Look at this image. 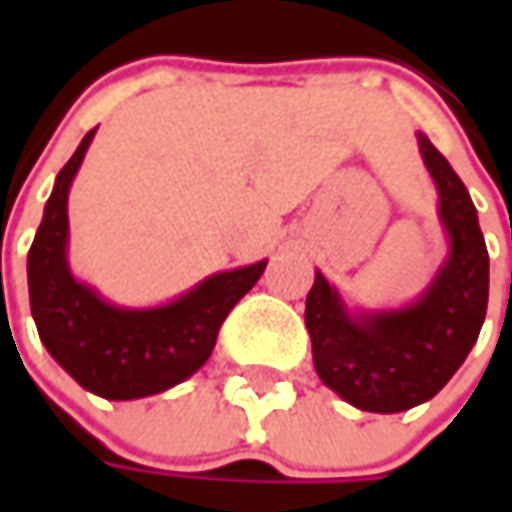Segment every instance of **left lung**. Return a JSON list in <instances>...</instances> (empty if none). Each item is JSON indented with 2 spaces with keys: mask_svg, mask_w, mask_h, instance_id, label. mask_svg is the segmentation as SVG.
Listing matches in <instances>:
<instances>
[{
  "mask_svg": "<svg viewBox=\"0 0 512 512\" xmlns=\"http://www.w3.org/2000/svg\"><path fill=\"white\" fill-rule=\"evenodd\" d=\"M416 136L447 233V259L433 282L410 305L350 310L316 270L305 302L319 379L367 413H402L433 399L462 367L487 313L490 256L473 199L433 142Z\"/></svg>",
  "mask_w": 512,
  "mask_h": 512,
  "instance_id": "obj_1",
  "label": "left lung"
}]
</instances>
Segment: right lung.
Instances as JSON below:
<instances>
[{
	"label": "right lung",
	"mask_w": 512,
	"mask_h": 512,
	"mask_svg": "<svg viewBox=\"0 0 512 512\" xmlns=\"http://www.w3.org/2000/svg\"><path fill=\"white\" fill-rule=\"evenodd\" d=\"M93 133L59 170L28 253L30 313L48 353L85 390L130 402L190 379L210 359L233 305L265 273V262L213 273L159 307H122L102 299L68 265V193Z\"/></svg>",
	"instance_id": "1"
}]
</instances>
